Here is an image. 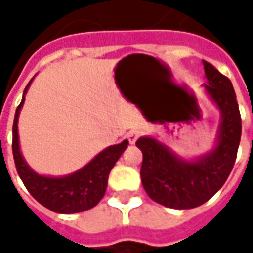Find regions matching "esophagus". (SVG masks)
<instances>
[{"label":"esophagus","instance_id":"1","mask_svg":"<svg viewBox=\"0 0 253 253\" xmlns=\"http://www.w3.org/2000/svg\"><path fill=\"white\" fill-rule=\"evenodd\" d=\"M139 134H141V132L138 131V130H130V131L127 132V135H126L127 139H128V142L131 143V145H134V143L137 142Z\"/></svg>","mask_w":253,"mask_h":253}]
</instances>
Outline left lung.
Segmentation results:
<instances>
[{
    "mask_svg": "<svg viewBox=\"0 0 253 253\" xmlns=\"http://www.w3.org/2000/svg\"><path fill=\"white\" fill-rule=\"evenodd\" d=\"M207 97L219 110L221 122L210 152L184 159L154 137H141L143 154L141 180L150 199L170 209L203 205L225 184L233 169L241 138V116L233 85L228 77L203 61Z\"/></svg>",
    "mask_w": 253,
    "mask_h": 253,
    "instance_id": "obj_1",
    "label": "left lung"
}]
</instances>
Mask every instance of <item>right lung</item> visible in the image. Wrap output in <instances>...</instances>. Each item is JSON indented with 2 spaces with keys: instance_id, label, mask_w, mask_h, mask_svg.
Here are the masks:
<instances>
[{
  "instance_id": "obj_1",
  "label": "right lung",
  "mask_w": 253,
  "mask_h": 253,
  "mask_svg": "<svg viewBox=\"0 0 253 253\" xmlns=\"http://www.w3.org/2000/svg\"><path fill=\"white\" fill-rule=\"evenodd\" d=\"M35 78V77H34ZM25 86L21 103L16 110L13 122V159L20 179L27 190L41 205L59 214H74L94 207L104 196L108 183V175L127 149L128 141L125 139L96 154L88 164L73 173L65 176H46L36 173L27 164L21 154L19 141V115L25 101V94L34 81Z\"/></svg>"
}]
</instances>
